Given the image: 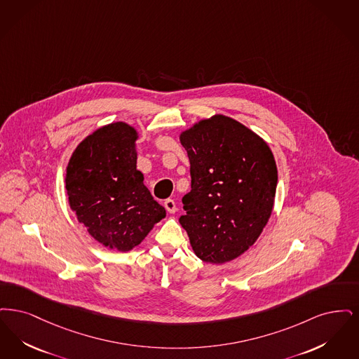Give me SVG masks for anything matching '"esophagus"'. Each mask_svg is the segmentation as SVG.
Instances as JSON below:
<instances>
[{
	"instance_id": "esophagus-1",
	"label": "esophagus",
	"mask_w": 359,
	"mask_h": 359,
	"mask_svg": "<svg viewBox=\"0 0 359 359\" xmlns=\"http://www.w3.org/2000/svg\"><path fill=\"white\" fill-rule=\"evenodd\" d=\"M163 205H165V208H166V210L169 212V213H175V210H177V206H175V203H174V200H166L165 203H163Z\"/></svg>"
}]
</instances>
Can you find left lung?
Segmentation results:
<instances>
[{"instance_id": "1", "label": "left lung", "mask_w": 359, "mask_h": 359, "mask_svg": "<svg viewBox=\"0 0 359 359\" xmlns=\"http://www.w3.org/2000/svg\"><path fill=\"white\" fill-rule=\"evenodd\" d=\"M180 140L191 177L180 224L197 257L231 262L250 250L271 217L278 185L273 154L264 140L225 115L200 121Z\"/></svg>"}]
</instances>
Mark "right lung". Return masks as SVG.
Masks as SVG:
<instances>
[{
	"mask_svg": "<svg viewBox=\"0 0 359 359\" xmlns=\"http://www.w3.org/2000/svg\"><path fill=\"white\" fill-rule=\"evenodd\" d=\"M137 130L125 122L103 126L79 143L67 166L71 209L109 250H133L166 216L137 170Z\"/></svg>",
	"mask_w": 359,
	"mask_h": 359,
	"instance_id": "1",
	"label": "right lung"
}]
</instances>
